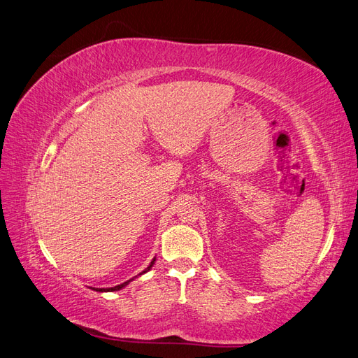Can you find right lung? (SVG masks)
<instances>
[{"instance_id":"right-lung-1","label":"right lung","mask_w":358,"mask_h":358,"mask_svg":"<svg viewBox=\"0 0 358 358\" xmlns=\"http://www.w3.org/2000/svg\"><path fill=\"white\" fill-rule=\"evenodd\" d=\"M155 261H156V258L150 262L148 267H147L144 271H142V273H147V271L152 267V264H155ZM142 273H141V274H142ZM134 279H135V278H134ZM134 279H130V280H127V282H124V283H121V285H117V287H114V288H94V291H99V292H112V291H120V289L124 288L126 285H129V282H131Z\"/></svg>"}]
</instances>
